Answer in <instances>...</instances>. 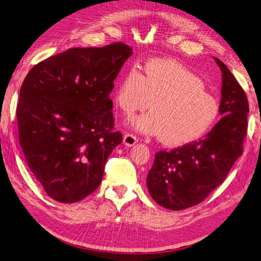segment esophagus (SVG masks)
<instances>
[{"label":"esophagus","mask_w":261,"mask_h":261,"mask_svg":"<svg viewBox=\"0 0 261 261\" xmlns=\"http://www.w3.org/2000/svg\"><path fill=\"white\" fill-rule=\"evenodd\" d=\"M138 142V138L135 135H131V133H125L123 137V143L128 147H132Z\"/></svg>","instance_id":"obj_1"}]
</instances>
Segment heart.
Here are the masks:
<instances>
[{"instance_id": "1", "label": "heart", "mask_w": 261, "mask_h": 261, "mask_svg": "<svg viewBox=\"0 0 261 261\" xmlns=\"http://www.w3.org/2000/svg\"><path fill=\"white\" fill-rule=\"evenodd\" d=\"M114 101L126 116L151 110L133 121L139 132L162 137L168 144L197 140L214 125L219 102L204 89V83L185 65L172 60L154 59L132 65L120 79Z\"/></svg>"}]
</instances>
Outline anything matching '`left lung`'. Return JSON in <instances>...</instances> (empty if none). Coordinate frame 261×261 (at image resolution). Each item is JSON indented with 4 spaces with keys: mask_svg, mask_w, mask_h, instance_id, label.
I'll list each match as a JSON object with an SVG mask.
<instances>
[{
    "mask_svg": "<svg viewBox=\"0 0 261 261\" xmlns=\"http://www.w3.org/2000/svg\"><path fill=\"white\" fill-rule=\"evenodd\" d=\"M215 60L222 72L219 113L223 117L200 140L156 152L148 173L151 197L167 209L184 210L202 202L223 182L244 151L249 103L226 64Z\"/></svg>",
    "mask_w": 261,
    "mask_h": 261,
    "instance_id": "left-lung-1",
    "label": "left lung"
}]
</instances>
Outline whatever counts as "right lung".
<instances>
[{"mask_svg":"<svg viewBox=\"0 0 261 261\" xmlns=\"http://www.w3.org/2000/svg\"><path fill=\"white\" fill-rule=\"evenodd\" d=\"M131 54L122 42L69 48L35 64L24 79L16 108L20 145L30 170L57 201L92 193L122 141L109 95Z\"/></svg>","mask_w":261,"mask_h":261,"instance_id":"obj_1","label":"right lung"}]
</instances>
